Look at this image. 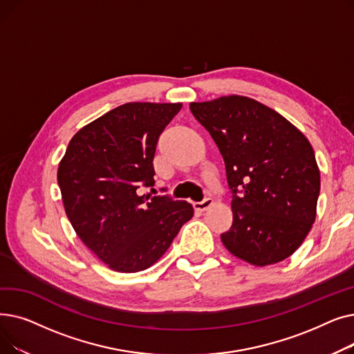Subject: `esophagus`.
I'll list each match as a JSON object with an SVG mask.
<instances>
[{
  "instance_id": "34e87169",
  "label": "esophagus",
  "mask_w": 354,
  "mask_h": 354,
  "mask_svg": "<svg viewBox=\"0 0 354 354\" xmlns=\"http://www.w3.org/2000/svg\"><path fill=\"white\" fill-rule=\"evenodd\" d=\"M212 198H205V199H202L201 202H195L194 203V208L196 209V211H201V212H203V211H207L211 205H212Z\"/></svg>"
}]
</instances>
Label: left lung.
<instances>
[{
  "mask_svg": "<svg viewBox=\"0 0 354 354\" xmlns=\"http://www.w3.org/2000/svg\"><path fill=\"white\" fill-rule=\"evenodd\" d=\"M224 158L232 192L231 228L222 244L244 261L280 263L310 232L320 171L307 138L275 110L244 96L191 103Z\"/></svg>",
  "mask_w": 354,
  "mask_h": 354,
  "instance_id": "1",
  "label": "left lung"
}]
</instances>
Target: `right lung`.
Returning <instances> with one entry per match:
<instances>
[{"instance_id":"right-lung-1","label":"right lung","mask_w":354,"mask_h":354,"mask_svg":"<svg viewBox=\"0 0 354 354\" xmlns=\"http://www.w3.org/2000/svg\"><path fill=\"white\" fill-rule=\"evenodd\" d=\"M180 103H126L88 123L70 140L57 182L68 221L111 270L153 266L194 215L187 201L140 195L153 187L160 133Z\"/></svg>"}]
</instances>
